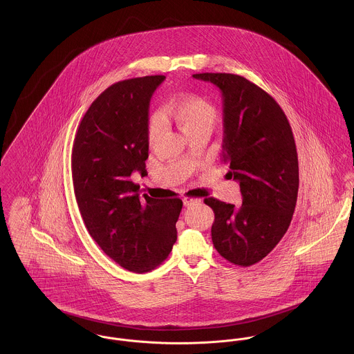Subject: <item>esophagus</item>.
Masks as SVG:
<instances>
[{"label": "esophagus", "mask_w": 354, "mask_h": 354, "mask_svg": "<svg viewBox=\"0 0 354 354\" xmlns=\"http://www.w3.org/2000/svg\"><path fill=\"white\" fill-rule=\"evenodd\" d=\"M199 202H201V199H194V198H189V196H186V198L183 199L185 206H191V205H194V203H199Z\"/></svg>", "instance_id": "obj_1"}]
</instances>
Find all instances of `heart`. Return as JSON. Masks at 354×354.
Instances as JSON below:
<instances>
[{
	"instance_id": "1",
	"label": "heart",
	"mask_w": 354,
	"mask_h": 354,
	"mask_svg": "<svg viewBox=\"0 0 354 354\" xmlns=\"http://www.w3.org/2000/svg\"><path fill=\"white\" fill-rule=\"evenodd\" d=\"M164 121L175 124L187 137L198 132H210L217 122L218 110L213 102L199 95H183L169 101L160 114ZM162 131L159 120L149 122V137H156Z\"/></svg>"
}]
</instances>
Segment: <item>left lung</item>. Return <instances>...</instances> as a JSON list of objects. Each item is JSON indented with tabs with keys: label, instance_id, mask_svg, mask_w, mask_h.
Segmentation results:
<instances>
[{
	"label": "left lung",
	"instance_id": "8db88e82",
	"mask_svg": "<svg viewBox=\"0 0 354 354\" xmlns=\"http://www.w3.org/2000/svg\"><path fill=\"white\" fill-rule=\"evenodd\" d=\"M223 97V163L240 182L243 205L206 198L214 212L212 240L229 263L263 260L286 234L299 189L298 152L283 109L257 84L226 73L194 74Z\"/></svg>",
	"mask_w": 354,
	"mask_h": 354
}]
</instances>
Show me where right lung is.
<instances>
[{"label": "right lung", "mask_w": 354, "mask_h": 354, "mask_svg": "<svg viewBox=\"0 0 354 354\" xmlns=\"http://www.w3.org/2000/svg\"><path fill=\"white\" fill-rule=\"evenodd\" d=\"M164 75L117 82L84 113L74 138V194L91 239L122 268L149 272L176 241L179 198L137 194L131 175H147L148 108Z\"/></svg>", "instance_id": "add662e5"}]
</instances>
